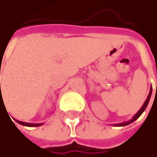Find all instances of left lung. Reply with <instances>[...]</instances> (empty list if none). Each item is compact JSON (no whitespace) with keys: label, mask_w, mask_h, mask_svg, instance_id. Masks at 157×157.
<instances>
[{"label":"left lung","mask_w":157,"mask_h":157,"mask_svg":"<svg viewBox=\"0 0 157 157\" xmlns=\"http://www.w3.org/2000/svg\"><path fill=\"white\" fill-rule=\"evenodd\" d=\"M152 95V86L150 87V91H149V94L147 95V99H146V101L144 102V104H143V105L141 106L140 110H139V112L132 117L131 120H129L128 121H124V122H121V123H117V124H113L114 126H118V127H121V126H126V125H128V124H130L131 122H133L134 121H136L138 118L140 117V115L144 113V111L146 110V108L147 106V105H148V103H149V100H150V97H151Z\"/></svg>","instance_id":"8db88e82"}]
</instances>
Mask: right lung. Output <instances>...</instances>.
Instances as JSON below:
<instances>
[{
	"label": "right lung",
	"mask_w": 157,
	"mask_h": 157,
	"mask_svg": "<svg viewBox=\"0 0 157 157\" xmlns=\"http://www.w3.org/2000/svg\"><path fill=\"white\" fill-rule=\"evenodd\" d=\"M15 121H17V123L23 125V126H27V127H38V126H41L43 125L44 123H28V122H24V121H17L15 119Z\"/></svg>",
	"instance_id": "1"
}]
</instances>
